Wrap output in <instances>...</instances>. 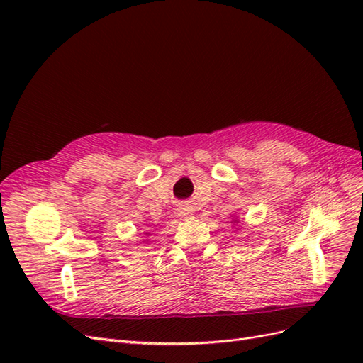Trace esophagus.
<instances>
[{"label": "esophagus", "mask_w": 363, "mask_h": 363, "mask_svg": "<svg viewBox=\"0 0 363 363\" xmlns=\"http://www.w3.org/2000/svg\"><path fill=\"white\" fill-rule=\"evenodd\" d=\"M179 212H180V215H182V216H184V215H189V213H191V208H189V207H180V211H179Z\"/></svg>", "instance_id": "obj_1"}]
</instances>
